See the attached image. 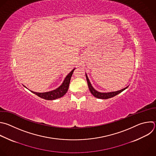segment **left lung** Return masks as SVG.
<instances>
[{"label":"left lung","mask_w":156,"mask_h":156,"mask_svg":"<svg viewBox=\"0 0 156 156\" xmlns=\"http://www.w3.org/2000/svg\"><path fill=\"white\" fill-rule=\"evenodd\" d=\"M86 80H87V84H88V87H89V90L90 92H91V94L96 98H100V99H107V98H112V97H113L114 96L119 94V93H121V92H122L123 90H124L125 89H126L128 87H126L125 88L122 89H121L119 90H117V91H113V92H98L97 91V90H95L93 86H92L89 78H88V76L86 73Z\"/></svg>","instance_id":"left-lung-1"}]
</instances>
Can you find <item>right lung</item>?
Returning <instances> with one entry per match:
<instances>
[{
  "instance_id": "1",
  "label": "right lung",
  "mask_w": 156,
  "mask_h": 156,
  "mask_svg": "<svg viewBox=\"0 0 156 156\" xmlns=\"http://www.w3.org/2000/svg\"><path fill=\"white\" fill-rule=\"evenodd\" d=\"M75 69V68L73 69L66 76V77L65 78V79L63 81L61 85L55 90L46 92H34V91H32L30 90H30L32 93L35 94V95H38V97H40L42 98H44L45 100H55V99L61 98L67 93V92L69 89L71 77L72 76V74H73ZM24 86L26 88H27L25 86Z\"/></svg>"
}]
</instances>
